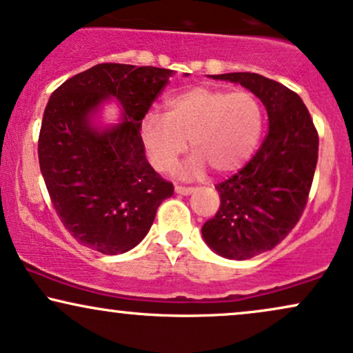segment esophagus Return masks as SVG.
<instances>
[{"label": "esophagus", "instance_id": "esophagus-1", "mask_svg": "<svg viewBox=\"0 0 353 353\" xmlns=\"http://www.w3.org/2000/svg\"><path fill=\"white\" fill-rule=\"evenodd\" d=\"M175 191L178 194H191L194 191L193 186H183V185H176Z\"/></svg>", "mask_w": 353, "mask_h": 353}]
</instances>
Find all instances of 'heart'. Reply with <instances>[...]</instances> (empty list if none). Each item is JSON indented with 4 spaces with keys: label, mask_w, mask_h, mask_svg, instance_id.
<instances>
[{
    "label": "heart",
    "mask_w": 353,
    "mask_h": 353,
    "mask_svg": "<svg viewBox=\"0 0 353 353\" xmlns=\"http://www.w3.org/2000/svg\"><path fill=\"white\" fill-rule=\"evenodd\" d=\"M263 130V108L252 91L196 86L167 101V112H149L141 124V139L152 165L168 172L181 154L191 155L186 173L199 175L210 165L216 173H230L254 154Z\"/></svg>",
    "instance_id": "heart-1"
}]
</instances>
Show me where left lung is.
Returning a JSON list of instances; mask_svg holds the SVG:
<instances>
[{
    "label": "left lung",
    "instance_id": "obj_1",
    "mask_svg": "<svg viewBox=\"0 0 353 353\" xmlns=\"http://www.w3.org/2000/svg\"><path fill=\"white\" fill-rule=\"evenodd\" d=\"M212 78L250 90L268 114L262 145L236 175L216 185L219 211L201 229L216 254L247 260L272 250L298 224L314 178L319 136L306 104L285 85L249 72Z\"/></svg>",
    "mask_w": 353,
    "mask_h": 353
}]
</instances>
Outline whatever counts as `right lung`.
Wrapping results in <instances>:
<instances>
[{
    "label": "right lung",
    "mask_w": 353,
    "mask_h": 353,
    "mask_svg": "<svg viewBox=\"0 0 353 353\" xmlns=\"http://www.w3.org/2000/svg\"><path fill=\"white\" fill-rule=\"evenodd\" d=\"M172 75L167 68L98 63L52 93L39 165L57 216L81 245L106 255L134 249L173 194V185L147 162L141 139L142 119ZM108 97L120 101L123 119L98 130L90 114Z\"/></svg>",
    "instance_id": "right-lung-1"
}]
</instances>
